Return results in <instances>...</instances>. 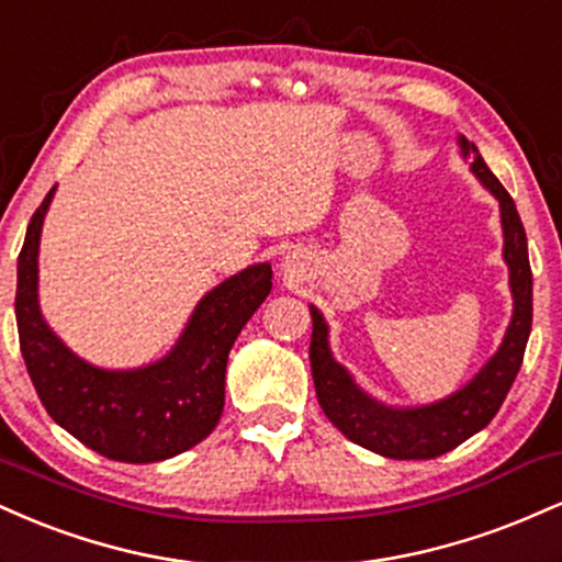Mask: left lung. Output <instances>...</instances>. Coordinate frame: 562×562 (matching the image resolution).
<instances>
[{
  "instance_id": "obj_1",
  "label": "left lung",
  "mask_w": 562,
  "mask_h": 562,
  "mask_svg": "<svg viewBox=\"0 0 562 562\" xmlns=\"http://www.w3.org/2000/svg\"><path fill=\"white\" fill-rule=\"evenodd\" d=\"M463 155L473 151V173L484 187L499 200L505 231V260L510 266V289L516 310H513L510 328H507L503 347L494 358L481 368V373L471 384L454 392L452 397L434 402V405L411 407V411H394L379 405L355 386L349 373L328 352V328L321 313L310 307L313 315V336H310V368H313L315 394L326 413V418L339 428L355 445L366 450L384 454L392 460H431L454 450L471 439L473 434L490 426L499 407L510 392L513 381L524 362L526 341L531 334V266L529 247H526V231L520 223L516 202L507 189L497 181V176L486 168L484 157L468 138H460Z\"/></svg>"
}]
</instances>
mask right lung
<instances>
[{"label":"right lung","mask_w":562,"mask_h":562,"mask_svg":"<svg viewBox=\"0 0 562 562\" xmlns=\"http://www.w3.org/2000/svg\"><path fill=\"white\" fill-rule=\"evenodd\" d=\"M44 196L18 255L15 318L20 352L52 420L81 445L117 463H157L200 445L226 400V362L244 323L273 289L268 262L223 281L196 305L168 358L138 371H102L78 360L38 313V236Z\"/></svg>","instance_id":"obj_1"}]
</instances>
